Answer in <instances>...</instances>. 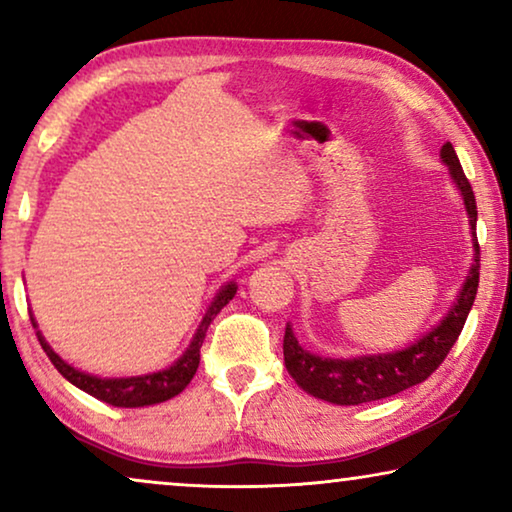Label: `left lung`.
Listing matches in <instances>:
<instances>
[{
    "label": "left lung",
    "mask_w": 512,
    "mask_h": 512,
    "mask_svg": "<svg viewBox=\"0 0 512 512\" xmlns=\"http://www.w3.org/2000/svg\"><path fill=\"white\" fill-rule=\"evenodd\" d=\"M440 158L450 170V177L457 184L461 198H464L468 223H471L473 235V265L468 277L461 286L457 303L450 307L447 317L436 328L422 335L410 347L391 354H373L356 356V359H324V356L310 354L298 345L291 326L286 324L284 331V363L289 375L296 380L300 389L321 401L335 405H361L380 398L401 394L403 389L415 387L424 382L445 356L450 354L454 342H457L461 328L466 324L468 312H471L475 293L480 282V247L475 237V221H478V207H475L473 188L468 184L461 163L454 153V146L447 142L440 149Z\"/></svg>",
    "instance_id": "left-lung-1"
}]
</instances>
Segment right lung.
Returning <instances> with one entry per match:
<instances>
[{
  "instance_id": "obj_1",
  "label": "right lung",
  "mask_w": 512,
  "mask_h": 512,
  "mask_svg": "<svg viewBox=\"0 0 512 512\" xmlns=\"http://www.w3.org/2000/svg\"><path fill=\"white\" fill-rule=\"evenodd\" d=\"M237 293L235 284H226L223 289L216 293V298L209 305V310L205 317H202L198 331L193 335V342L188 345V349L184 352V356L170 366L167 370H158V373L151 375H139V377H97V375H88L76 370L74 366H69L67 361H62L58 354L53 352L51 345L44 340V335L37 331V338L44 347V352L58 373L74 384L86 391V394L100 398V401L116 405V408H144V405H156L163 403L167 398H174L177 394H181L188 387V382L193 380L195 370L200 366V347L205 342L207 328L212 324L216 314H219L223 307H226L233 296ZM32 319V326L37 328V321Z\"/></svg>"
}]
</instances>
